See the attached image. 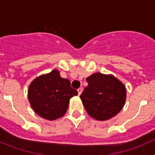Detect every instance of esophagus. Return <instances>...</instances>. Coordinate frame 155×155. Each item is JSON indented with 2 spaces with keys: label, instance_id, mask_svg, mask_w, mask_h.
<instances>
[{
  "label": "esophagus",
  "instance_id": "esophagus-1",
  "mask_svg": "<svg viewBox=\"0 0 155 155\" xmlns=\"http://www.w3.org/2000/svg\"><path fill=\"white\" fill-rule=\"evenodd\" d=\"M82 91H83V89H82L81 87H79L78 89V94H79V95H80V94H81Z\"/></svg>",
  "mask_w": 155,
  "mask_h": 155
}]
</instances>
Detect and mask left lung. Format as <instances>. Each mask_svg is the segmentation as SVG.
Listing matches in <instances>:
<instances>
[{"label":"left lung","mask_w":155,"mask_h":155,"mask_svg":"<svg viewBox=\"0 0 155 155\" xmlns=\"http://www.w3.org/2000/svg\"><path fill=\"white\" fill-rule=\"evenodd\" d=\"M88 85L80 95L87 113L99 121L114 117L125 105L126 87L112 74L94 73L87 77Z\"/></svg>","instance_id":"left-lung-1"}]
</instances>
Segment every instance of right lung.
I'll list each match as a JSON object with an SVG mask.
<instances>
[{"mask_svg":"<svg viewBox=\"0 0 155 155\" xmlns=\"http://www.w3.org/2000/svg\"><path fill=\"white\" fill-rule=\"evenodd\" d=\"M78 94L68 79L63 78L58 70L34 79L28 89L31 107L38 116L48 120L61 118L66 113L70 99Z\"/></svg>","mask_w":155,"mask_h":155,"instance_id":"right-lung-1","label":"right lung"}]
</instances>
